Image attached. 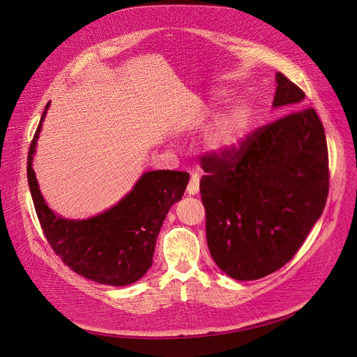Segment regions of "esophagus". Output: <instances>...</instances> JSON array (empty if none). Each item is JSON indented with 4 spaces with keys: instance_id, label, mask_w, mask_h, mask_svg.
<instances>
[{
    "instance_id": "34e87169",
    "label": "esophagus",
    "mask_w": 357,
    "mask_h": 357,
    "mask_svg": "<svg viewBox=\"0 0 357 357\" xmlns=\"http://www.w3.org/2000/svg\"><path fill=\"white\" fill-rule=\"evenodd\" d=\"M199 181H201V176L198 174H194L191 179H189V183L186 186V192L189 195H197L199 192Z\"/></svg>"
}]
</instances>
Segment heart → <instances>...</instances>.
<instances>
[{
	"mask_svg": "<svg viewBox=\"0 0 357 357\" xmlns=\"http://www.w3.org/2000/svg\"><path fill=\"white\" fill-rule=\"evenodd\" d=\"M244 122L238 114H228L213 125L205 136V145L215 153H229L241 145Z\"/></svg>",
	"mask_w": 357,
	"mask_h": 357,
	"instance_id": "heart-1",
	"label": "heart"
}]
</instances>
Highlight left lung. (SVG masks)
I'll use <instances>...</instances> for the list:
<instances>
[{"label":"left lung","mask_w":357,"mask_h":357,"mask_svg":"<svg viewBox=\"0 0 357 357\" xmlns=\"http://www.w3.org/2000/svg\"><path fill=\"white\" fill-rule=\"evenodd\" d=\"M273 107H300L305 94L275 75ZM199 189L206 243L231 278L266 277L294 257L328 195L324 128L314 109H298L254 130L238 149L202 156Z\"/></svg>","instance_id":"left-lung-1"}]
</instances>
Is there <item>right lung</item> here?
<instances>
[{"label": "right lung", "mask_w": 357, "mask_h": 357, "mask_svg": "<svg viewBox=\"0 0 357 357\" xmlns=\"http://www.w3.org/2000/svg\"><path fill=\"white\" fill-rule=\"evenodd\" d=\"M47 103L27 160V178L43 232L54 252L75 273L107 286H128L151 268L160 227L171 206L181 201L188 172L151 171L112 208L87 220H68L45 204L33 169L37 139Z\"/></svg>", "instance_id": "right-lung-1"}]
</instances>
